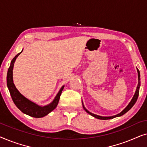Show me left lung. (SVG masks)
Segmentation results:
<instances>
[{
  "mask_svg": "<svg viewBox=\"0 0 147 147\" xmlns=\"http://www.w3.org/2000/svg\"><path fill=\"white\" fill-rule=\"evenodd\" d=\"M136 69H137V72H138V85H137V87H136L135 93H134L133 97H132V100H130V102H129V104H128L127 106H126V107L124 108V109L122 110L121 112H120L119 114H116V115L112 116H99V115H97V114H93V113H92V112H90L88 111V110L85 108V106H84V104H83V102H82V105H83V108H84V109L86 110V112H87V113L89 114H90V115H91V116H94V118H98V119H100V120H108V119H112V118H116V117H118V116H121L123 115V114L126 113V112H127L130 109H131V108L134 105V104L136 103V100H137V98H138V94H139L140 86V71H139V70L137 69V68H136Z\"/></svg>",
  "mask_w": 147,
  "mask_h": 147,
  "instance_id": "1",
  "label": "left lung"
}]
</instances>
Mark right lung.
Returning a JSON list of instances; mask_svg holds the SVG:
<instances>
[{
  "label": "right lung",
  "instance_id": "right-lung-1",
  "mask_svg": "<svg viewBox=\"0 0 147 147\" xmlns=\"http://www.w3.org/2000/svg\"><path fill=\"white\" fill-rule=\"evenodd\" d=\"M22 51H23V50L12 59L11 65H10V67L8 69L7 76V84L8 89L9 90L10 94H11L13 102L22 112L34 118L44 117V116L47 115L48 114L53 111L57 107L60 98V96H61V92L64 88V86L60 88L59 91L58 92V93L55 96L53 101L50 104L45 106L38 105L37 104L32 102L31 100H29L25 96H24L16 88L15 84L13 82V77L14 63H15L18 56L22 53Z\"/></svg>",
  "mask_w": 147,
  "mask_h": 147
}]
</instances>
